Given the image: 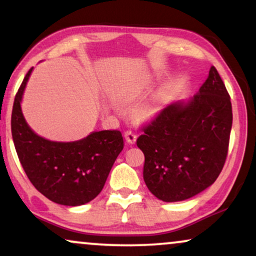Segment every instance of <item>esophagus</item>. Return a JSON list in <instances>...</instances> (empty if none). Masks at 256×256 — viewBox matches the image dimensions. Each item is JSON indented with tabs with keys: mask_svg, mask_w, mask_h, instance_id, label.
I'll list each match as a JSON object with an SVG mask.
<instances>
[{
	"mask_svg": "<svg viewBox=\"0 0 256 256\" xmlns=\"http://www.w3.org/2000/svg\"><path fill=\"white\" fill-rule=\"evenodd\" d=\"M124 136H126V140H127L129 143H135L136 138H138V134H136L134 130H127Z\"/></svg>",
	"mask_w": 256,
	"mask_h": 256,
	"instance_id": "34e87169",
	"label": "esophagus"
}]
</instances>
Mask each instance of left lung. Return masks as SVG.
<instances>
[{"label":"left lung","instance_id":"left-lung-1","mask_svg":"<svg viewBox=\"0 0 256 256\" xmlns=\"http://www.w3.org/2000/svg\"><path fill=\"white\" fill-rule=\"evenodd\" d=\"M232 104L214 66L188 102L160 112L136 144L144 154L143 178L163 202L188 199L214 183L228 152Z\"/></svg>","mask_w":256,"mask_h":256}]
</instances>
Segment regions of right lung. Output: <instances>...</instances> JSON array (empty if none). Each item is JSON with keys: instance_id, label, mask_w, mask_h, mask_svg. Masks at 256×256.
<instances>
[{"instance_id": "add662e5", "label": "right lung", "mask_w": 256, "mask_h": 256, "mask_svg": "<svg viewBox=\"0 0 256 256\" xmlns=\"http://www.w3.org/2000/svg\"><path fill=\"white\" fill-rule=\"evenodd\" d=\"M32 68L17 90L12 113V134L20 162L34 188L50 200L66 206L86 204L104 188L124 149L120 130L93 132L74 142H54L31 130L20 100Z\"/></svg>"}]
</instances>
